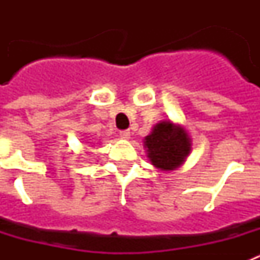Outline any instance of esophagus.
Wrapping results in <instances>:
<instances>
[{"instance_id":"obj_1","label":"esophagus","mask_w":260,"mask_h":260,"mask_svg":"<svg viewBox=\"0 0 260 260\" xmlns=\"http://www.w3.org/2000/svg\"><path fill=\"white\" fill-rule=\"evenodd\" d=\"M119 137L122 138V139H128L130 138V132L128 130H121L119 132Z\"/></svg>"}]
</instances>
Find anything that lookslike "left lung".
Returning <instances> with one entry per match:
<instances>
[{
    "instance_id": "8db88e82",
    "label": "left lung",
    "mask_w": 260,
    "mask_h": 260,
    "mask_svg": "<svg viewBox=\"0 0 260 260\" xmlns=\"http://www.w3.org/2000/svg\"><path fill=\"white\" fill-rule=\"evenodd\" d=\"M144 146L151 162L161 171H173L185 161L190 152V141L187 133L171 121H161L155 126Z\"/></svg>"
}]
</instances>
